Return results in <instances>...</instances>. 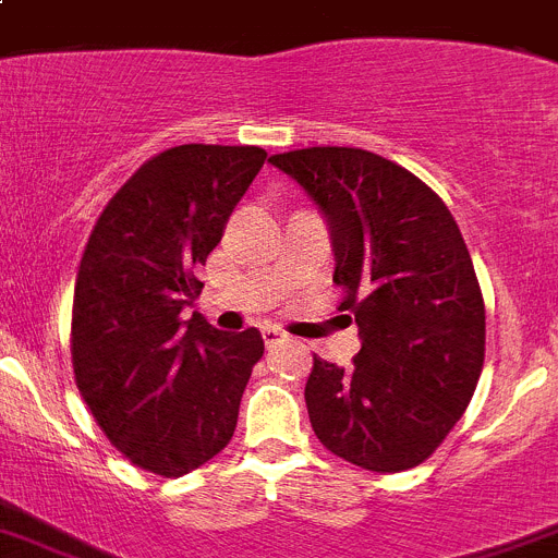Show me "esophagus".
Instances as JSON below:
<instances>
[{"label":"esophagus","instance_id":"obj_1","mask_svg":"<svg viewBox=\"0 0 558 558\" xmlns=\"http://www.w3.org/2000/svg\"><path fill=\"white\" fill-rule=\"evenodd\" d=\"M263 337H265V345H274V342H279V340H284V331L279 329V326H265L263 329Z\"/></svg>","mask_w":558,"mask_h":558}]
</instances>
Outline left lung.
<instances>
[{
  "label": "left lung",
  "mask_w": 558,
  "mask_h": 558,
  "mask_svg": "<svg viewBox=\"0 0 558 558\" xmlns=\"http://www.w3.org/2000/svg\"><path fill=\"white\" fill-rule=\"evenodd\" d=\"M270 162L324 209L340 310L362 337L351 367L315 356L310 423L356 468H417L464 415L484 367V295L451 209L365 149L313 146Z\"/></svg>",
  "instance_id": "obj_1"
}]
</instances>
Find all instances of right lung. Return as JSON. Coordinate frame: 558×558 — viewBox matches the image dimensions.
Masks as SVG:
<instances>
[{
    "label": "right lung",
    "instance_id": "right-lung-1",
    "mask_svg": "<svg viewBox=\"0 0 558 558\" xmlns=\"http://www.w3.org/2000/svg\"><path fill=\"white\" fill-rule=\"evenodd\" d=\"M265 157L209 143L160 151L107 202L80 259L76 387L112 446L155 476H185L229 446L265 351L257 329L182 318L204 288L193 268L221 243Z\"/></svg>",
    "mask_w": 558,
    "mask_h": 558
}]
</instances>
